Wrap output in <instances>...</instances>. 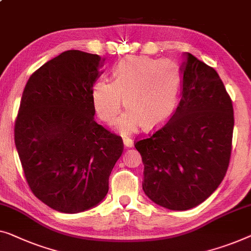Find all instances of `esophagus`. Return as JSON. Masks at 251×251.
<instances>
[{"label": "esophagus", "mask_w": 251, "mask_h": 251, "mask_svg": "<svg viewBox=\"0 0 251 251\" xmlns=\"http://www.w3.org/2000/svg\"><path fill=\"white\" fill-rule=\"evenodd\" d=\"M123 144H125L126 147H132L133 146V140L129 137L123 138Z\"/></svg>", "instance_id": "esophagus-1"}]
</instances>
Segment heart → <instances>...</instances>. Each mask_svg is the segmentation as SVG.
Instances as JSON below:
<instances>
[{"mask_svg": "<svg viewBox=\"0 0 251 251\" xmlns=\"http://www.w3.org/2000/svg\"><path fill=\"white\" fill-rule=\"evenodd\" d=\"M181 86V71L169 60L131 57L120 62L112 74V82L97 81L92 99L99 118L112 123L125 106L128 111L118 120V128L129 133L143 125L154 128L168 120L176 110Z\"/></svg>", "mask_w": 251, "mask_h": 251, "instance_id": "1", "label": "heart"}]
</instances>
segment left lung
<instances>
[{
  "label": "left lung",
  "mask_w": 251,
  "mask_h": 251,
  "mask_svg": "<svg viewBox=\"0 0 251 251\" xmlns=\"http://www.w3.org/2000/svg\"><path fill=\"white\" fill-rule=\"evenodd\" d=\"M182 97L168 122L134 147L144 163L143 189L159 206L187 210L206 201L230 163L233 105L220 75L188 53Z\"/></svg>",
  "instance_id": "8db88e82"
}]
</instances>
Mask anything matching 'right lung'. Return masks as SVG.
<instances>
[{
	"label": "right lung",
	"mask_w": 251,
	"mask_h": 251,
	"mask_svg": "<svg viewBox=\"0 0 251 251\" xmlns=\"http://www.w3.org/2000/svg\"><path fill=\"white\" fill-rule=\"evenodd\" d=\"M100 57L61 53L37 69L25 87L14 141L28 186L62 213L96 206L123 151L122 138L95 122L93 85Z\"/></svg>",
	"instance_id": "1"
}]
</instances>
